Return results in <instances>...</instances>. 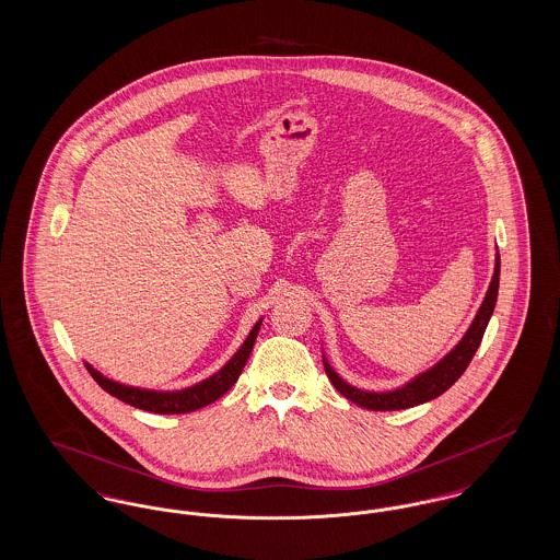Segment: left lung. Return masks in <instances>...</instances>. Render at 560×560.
I'll return each mask as SVG.
<instances>
[{
  "mask_svg": "<svg viewBox=\"0 0 560 560\" xmlns=\"http://www.w3.org/2000/svg\"><path fill=\"white\" fill-rule=\"evenodd\" d=\"M498 290H500V254H495V270H493L491 283H489V290L485 293L479 313L472 320V325L468 327V331L464 334V338L434 368L416 375L405 386L388 390V393L361 390V388H354V386L345 382L338 373L334 372V368L323 359V365H325V373H327L329 382L336 386V390L340 395H345L347 399L357 402L359 407H365V409H372V411H397V409L416 407V405H422L427 400L441 397L447 388H452L453 384L457 382V377L466 372V368L470 365L477 348L480 347L487 323L493 315V308H495V302H498Z\"/></svg>",
  "mask_w": 560,
  "mask_h": 560,
  "instance_id": "obj_1",
  "label": "left lung"
}]
</instances>
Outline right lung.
<instances>
[{
    "label": "right lung",
    "mask_w": 560,
    "mask_h": 560,
    "mask_svg": "<svg viewBox=\"0 0 560 560\" xmlns=\"http://www.w3.org/2000/svg\"><path fill=\"white\" fill-rule=\"evenodd\" d=\"M260 325H262V320H258L252 327L245 342L241 345L240 350L233 354V359L220 372L213 373L212 377H208V380H203L195 386H188L183 390H174V393L133 388V386H126V384L108 380L103 373L96 372L90 363H85V368H88L90 375L98 382V386L103 390H107L108 395H113L115 399L124 400L132 407L151 411V413H163V416L165 413H188V411L201 409L213 400L220 399L240 380L241 372H243V368L249 359V352H252L254 342H256Z\"/></svg>",
    "instance_id": "add662e5"
}]
</instances>
